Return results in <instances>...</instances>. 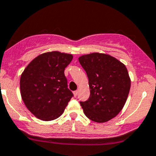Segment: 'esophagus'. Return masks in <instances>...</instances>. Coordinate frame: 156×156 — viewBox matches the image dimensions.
<instances>
[{
  "label": "esophagus",
  "instance_id": "esophagus-1",
  "mask_svg": "<svg viewBox=\"0 0 156 156\" xmlns=\"http://www.w3.org/2000/svg\"><path fill=\"white\" fill-rule=\"evenodd\" d=\"M73 94H74V96H75V97H76L77 95H78V91H77V90L74 91Z\"/></svg>",
  "mask_w": 156,
  "mask_h": 156
}]
</instances>
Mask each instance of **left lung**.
Masks as SVG:
<instances>
[{
  "label": "left lung",
  "mask_w": 156,
  "mask_h": 156,
  "mask_svg": "<svg viewBox=\"0 0 156 156\" xmlns=\"http://www.w3.org/2000/svg\"><path fill=\"white\" fill-rule=\"evenodd\" d=\"M88 77L90 97L81 101L84 115L95 122H106L125 106L130 88L125 66L115 58L94 53L78 58Z\"/></svg>",
  "instance_id": "1"
}]
</instances>
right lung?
<instances>
[{"instance_id": "1", "label": "right lung", "mask_w": 156, "mask_h": 156, "mask_svg": "<svg viewBox=\"0 0 156 156\" xmlns=\"http://www.w3.org/2000/svg\"><path fill=\"white\" fill-rule=\"evenodd\" d=\"M72 55L57 51L39 55L20 78V93L28 109L37 119L51 121L63 113L73 97L64 70Z\"/></svg>"}]
</instances>
